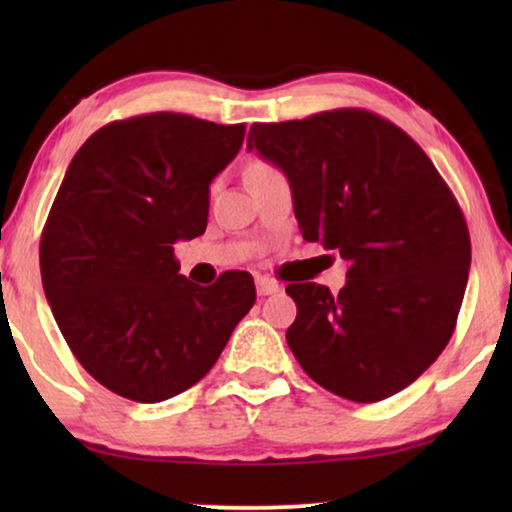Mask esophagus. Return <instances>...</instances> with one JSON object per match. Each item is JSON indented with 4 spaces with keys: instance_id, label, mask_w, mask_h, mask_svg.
<instances>
[{
    "instance_id": "obj_1",
    "label": "esophagus",
    "mask_w": 512,
    "mask_h": 512,
    "mask_svg": "<svg viewBox=\"0 0 512 512\" xmlns=\"http://www.w3.org/2000/svg\"><path fill=\"white\" fill-rule=\"evenodd\" d=\"M256 291H258V296H272V293L282 291V286H279V284L275 282V279L258 277V279H256Z\"/></svg>"
}]
</instances>
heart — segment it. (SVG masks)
<instances>
[{"label":"heart","instance_id":"obj_1","mask_svg":"<svg viewBox=\"0 0 512 512\" xmlns=\"http://www.w3.org/2000/svg\"><path fill=\"white\" fill-rule=\"evenodd\" d=\"M258 165H263V163H254V165H251V167H258Z\"/></svg>","mask_w":512,"mask_h":512}]
</instances>
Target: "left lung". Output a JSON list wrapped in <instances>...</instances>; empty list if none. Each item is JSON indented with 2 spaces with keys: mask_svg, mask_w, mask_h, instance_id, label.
<instances>
[{
  "mask_svg": "<svg viewBox=\"0 0 512 512\" xmlns=\"http://www.w3.org/2000/svg\"><path fill=\"white\" fill-rule=\"evenodd\" d=\"M247 149L286 174L305 240L347 263L340 293L286 286L298 307L286 342L300 368L347 401L398 394L457 324L471 268L457 198L415 139L366 109L254 123Z\"/></svg>",
  "mask_w": 512,
  "mask_h": 512,
  "instance_id": "left-lung-1",
  "label": "left lung"
}]
</instances>
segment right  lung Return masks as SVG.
Listing matches in <instances>:
<instances>
[{
  "label": "right lung",
  "mask_w": 512,
  "mask_h": 512,
  "mask_svg": "<svg viewBox=\"0 0 512 512\" xmlns=\"http://www.w3.org/2000/svg\"><path fill=\"white\" fill-rule=\"evenodd\" d=\"M244 123L158 111L93 132L41 233L44 293L62 338L102 387L137 403L191 389L256 303L249 272L179 275L174 242L205 233L209 184Z\"/></svg>",
  "instance_id": "1"
}]
</instances>
